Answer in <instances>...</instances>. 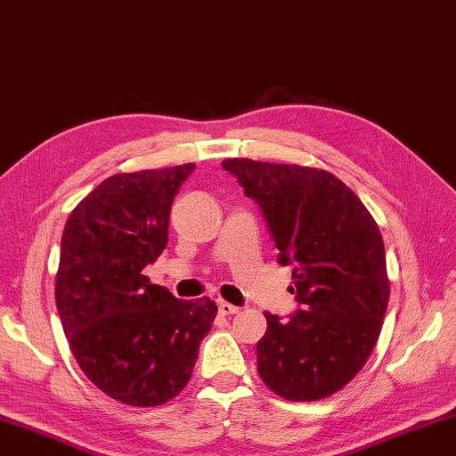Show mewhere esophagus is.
<instances>
[{"label": "esophagus", "instance_id": "obj_1", "mask_svg": "<svg viewBox=\"0 0 456 456\" xmlns=\"http://www.w3.org/2000/svg\"><path fill=\"white\" fill-rule=\"evenodd\" d=\"M239 310H241V307H237V305L229 304V302H219V314H221V315H231V314H237Z\"/></svg>", "mask_w": 456, "mask_h": 456}]
</instances>
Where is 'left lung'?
Instances as JSON below:
<instances>
[{"mask_svg": "<svg viewBox=\"0 0 456 456\" xmlns=\"http://www.w3.org/2000/svg\"><path fill=\"white\" fill-rule=\"evenodd\" d=\"M256 199L302 310L289 322L265 314L257 372L277 396L312 403L342 390L372 354L388 305L384 241L356 192L328 171L225 159Z\"/></svg>", "mask_w": 456, "mask_h": 456, "instance_id": "1", "label": "left lung"}]
</instances>
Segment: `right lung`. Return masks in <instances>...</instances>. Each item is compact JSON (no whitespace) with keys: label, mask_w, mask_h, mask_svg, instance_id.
<instances>
[{"label":"right lung","mask_w":456,"mask_h":456,"mask_svg":"<svg viewBox=\"0 0 456 456\" xmlns=\"http://www.w3.org/2000/svg\"><path fill=\"white\" fill-rule=\"evenodd\" d=\"M195 165L108 176L66 221L56 305L88 380L128 406H159L191 380L213 299H176L142 269L168 241L176 191Z\"/></svg>","instance_id":"1"}]
</instances>
